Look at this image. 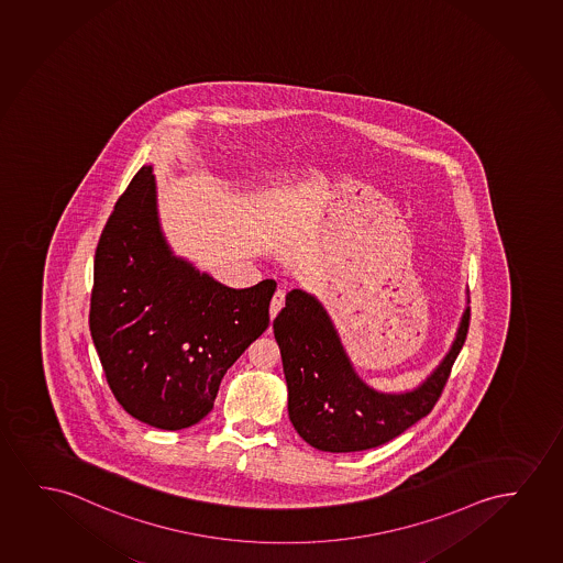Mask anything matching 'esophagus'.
Instances as JSON below:
<instances>
[{
  "label": "esophagus",
  "mask_w": 563,
  "mask_h": 563,
  "mask_svg": "<svg viewBox=\"0 0 563 563\" xmlns=\"http://www.w3.org/2000/svg\"><path fill=\"white\" fill-rule=\"evenodd\" d=\"M285 290H277V292L273 294V300H271V321L277 317L278 311L285 306Z\"/></svg>",
  "instance_id": "34e87169"
}]
</instances>
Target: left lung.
<instances>
[{
  "label": "left lung",
  "instance_id": "8db88e82",
  "mask_svg": "<svg viewBox=\"0 0 563 563\" xmlns=\"http://www.w3.org/2000/svg\"><path fill=\"white\" fill-rule=\"evenodd\" d=\"M470 313L463 311L454 344L424 383L409 393L385 394L355 373L331 317L316 296L292 290L273 321L286 386L288 416L309 446L346 454L377 448L429 416L462 352Z\"/></svg>",
  "mask_w": 563,
  "mask_h": 563
}]
</instances>
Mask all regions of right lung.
Segmentation results:
<instances>
[{"label":"right lung","mask_w":563,"mask_h":563,"mask_svg":"<svg viewBox=\"0 0 563 563\" xmlns=\"http://www.w3.org/2000/svg\"><path fill=\"white\" fill-rule=\"evenodd\" d=\"M277 283L229 288L173 255L152 165L126 186L93 257L90 332L109 388L142 423L178 431L213 409L224 373L269 327Z\"/></svg>","instance_id":"add662e5"}]
</instances>
